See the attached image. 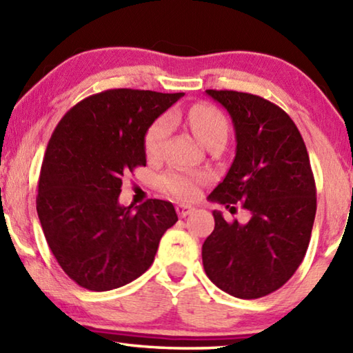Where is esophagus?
Wrapping results in <instances>:
<instances>
[{"label":"esophagus","mask_w":353,"mask_h":353,"mask_svg":"<svg viewBox=\"0 0 353 353\" xmlns=\"http://www.w3.org/2000/svg\"><path fill=\"white\" fill-rule=\"evenodd\" d=\"M176 212H177V214L181 218H185V216H188L190 213H193L194 212V207H191V205H185V204H179L177 207H176Z\"/></svg>","instance_id":"obj_1"}]
</instances>
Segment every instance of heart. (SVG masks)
<instances>
[{
  "label": "heart",
  "instance_id": "1",
  "mask_svg": "<svg viewBox=\"0 0 353 353\" xmlns=\"http://www.w3.org/2000/svg\"><path fill=\"white\" fill-rule=\"evenodd\" d=\"M185 119L190 124L191 130L202 143H208L216 137H227V119L224 113L210 104H196L185 113ZM170 132V119L159 118L145 137V149L151 159L162 154L163 141ZM207 176L204 172L191 170H170L162 177L163 188L177 199H193L198 194L199 188L205 183Z\"/></svg>",
  "mask_w": 353,
  "mask_h": 353
}]
</instances>
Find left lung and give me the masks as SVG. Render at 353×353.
I'll return each mask as SVG.
<instances>
[{
  "label": "left lung",
  "instance_id": "obj_1",
  "mask_svg": "<svg viewBox=\"0 0 353 353\" xmlns=\"http://www.w3.org/2000/svg\"><path fill=\"white\" fill-rule=\"evenodd\" d=\"M205 93L229 112L236 139L229 172L208 198L227 208L243 202L250 219L225 221L214 210L202 263L227 294L259 299L288 282L305 256L316 214L310 157L294 121L279 105L250 93Z\"/></svg>",
  "mask_w": 353,
  "mask_h": 353
}]
</instances>
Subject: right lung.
<instances>
[{
    "label": "right lung",
    "mask_w": 353,
    "mask_h": 353,
    "mask_svg": "<svg viewBox=\"0 0 353 353\" xmlns=\"http://www.w3.org/2000/svg\"><path fill=\"white\" fill-rule=\"evenodd\" d=\"M183 93L113 88L65 113L41 163L37 213L63 272L90 291L128 285L152 265L174 205L119 204L121 177L146 166L145 135Z\"/></svg>",
    "instance_id": "right-lung-1"
}]
</instances>
